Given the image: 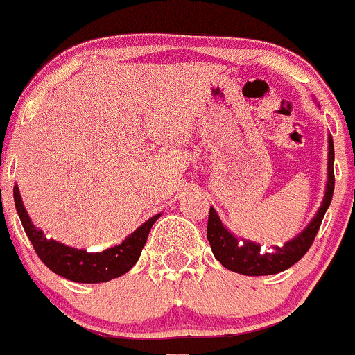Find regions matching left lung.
<instances>
[{
	"label": "left lung",
	"instance_id": "8db88e82",
	"mask_svg": "<svg viewBox=\"0 0 355 355\" xmlns=\"http://www.w3.org/2000/svg\"><path fill=\"white\" fill-rule=\"evenodd\" d=\"M334 140L328 138V181H327V193H324L323 203L318 210L316 217L313 218L311 224L304 229L297 237L284 244V246H275V251L272 253H259V246L254 243L246 241L244 244H239V241L232 236L227 229L222 225L217 211L210 207L208 214V225H207V239L210 243L214 257L222 263L231 272L241 273V275L259 277V275H273V273L284 272L291 268L292 265L299 261L308 250L311 248L314 237L320 231L321 220L327 214L328 207L331 203L335 188V173H334Z\"/></svg>",
	"mask_w": 355,
	"mask_h": 355
}]
</instances>
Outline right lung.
I'll return each mask as SVG.
<instances>
[{
    "label": "right lung",
    "instance_id": "right-lung-1",
    "mask_svg": "<svg viewBox=\"0 0 355 355\" xmlns=\"http://www.w3.org/2000/svg\"><path fill=\"white\" fill-rule=\"evenodd\" d=\"M13 198L25 234L31 239L41 261L51 272L58 273L71 282L80 284L107 282V280L118 279L130 272L131 266L140 258L153 222L160 217V214L153 215L118 246L109 248L102 253H87L85 250H76V248L64 246L54 239H47L42 231L35 229L28 218L24 203H21L20 191L17 186L13 188Z\"/></svg>",
    "mask_w": 355,
    "mask_h": 355
}]
</instances>
